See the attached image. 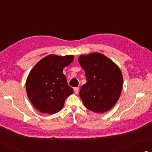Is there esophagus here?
Listing matches in <instances>:
<instances>
[{
	"label": "esophagus",
	"instance_id": "34e87169",
	"mask_svg": "<svg viewBox=\"0 0 152 152\" xmlns=\"http://www.w3.org/2000/svg\"><path fill=\"white\" fill-rule=\"evenodd\" d=\"M74 93L76 94H77L79 92V88L78 87H76L74 88Z\"/></svg>",
	"mask_w": 152,
	"mask_h": 152
}]
</instances>
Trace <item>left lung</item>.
Returning <instances> with one entry per match:
<instances>
[{
	"instance_id": "obj_1",
	"label": "left lung",
	"mask_w": 152,
	"mask_h": 152,
	"mask_svg": "<svg viewBox=\"0 0 152 152\" xmlns=\"http://www.w3.org/2000/svg\"><path fill=\"white\" fill-rule=\"evenodd\" d=\"M78 62L87 80L80 90V97L86 107L97 113L111 109L122 92L123 76L120 68L108 58L97 52L81 55Z\"/></svg>"
}]
</instances>
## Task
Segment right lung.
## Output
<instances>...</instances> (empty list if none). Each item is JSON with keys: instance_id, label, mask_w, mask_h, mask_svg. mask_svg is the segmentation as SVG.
<instances>
[{"instance_id": "1", "label": "right lung", "mask_w": 152, "mask_h": 152, "mask_svg": "<svg viewBox=\"0 0 152 152\" xmlns=\"http://www.w3.org/2000/svg\"><path fill=\"white\" fill-rule=\"evenodd\" d=\"M74 56L48 55L40 60L30 71L26 82L27 95L36 108L53 114L64 106L73 89L68 85L63 68L70 65Z\"/></svg>"}]
</instances>
